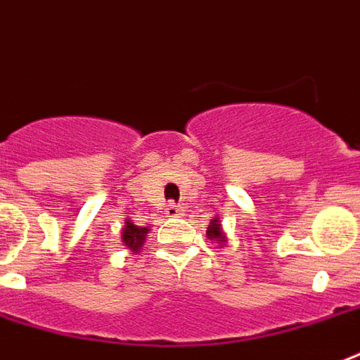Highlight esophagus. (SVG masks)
<instances>
[{
  "label": "esophagus",
  "mask_w": 360,
  "mask_h": 360,
  "mask_svg": "<svg viewBox=\"0 0 360 360\" xmlns=\"http://www.w3.org/2000/svg\"><path fill=\"white\" fill-rule=\"evenodd\" d=\"M165 212H167V217H178V214H182V209H180V205H176V203H172V201H170Z\"/></svg>",
  "instance_id": "obj_1"
}]
</instances>
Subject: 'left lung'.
<instances>
[{
    "label": "left lung",
    "instance_id": "8db88e82",
    "mask_svg": "<svg viewBox=\"0 0 360 360\" xmlns=\"http://www.w3.org/2000/svg\"><path fill=\"white\" fill-rule=\"evenodd\" d=\"M207 238L224 248V243H226V236H224V232H222V224H220L219 219H212L211 222H209V228H207Z\"/></svg>",
    "mask_w": 360,
    "mask_h": 360
}]
</instances>
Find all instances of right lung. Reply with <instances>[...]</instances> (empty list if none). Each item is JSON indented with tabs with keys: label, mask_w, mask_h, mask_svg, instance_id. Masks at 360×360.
I'll return each mask as SVG.
<instances>
[{
	"label": "right lung",
	"mask_w": 360,
	"mask_h": 360,
	"mask_svg": "<svg viewBox=\"0 0 360 360\" xmlns=\"http://www.w3.org/2000/svg\"><path fill=\"white\" fill-rule=\"evenodd\" d=\"M149 234V228L146 226H136L134 222L126 220L124 228H122V243L126 245L128 251L132 253H140V249L143 248V241H146V236Z\"/></svg>",
	"instance_id": "1"
}]
</instances>
